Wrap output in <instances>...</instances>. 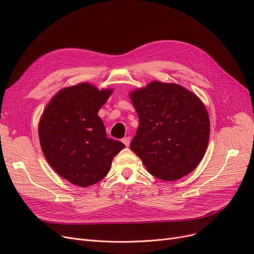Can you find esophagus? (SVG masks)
Wrapping results in <instances>:
<instances>
[{"mask_svg": "<svg viewBox=\"0 0 254 254\" xmlns=\"http://www.w3.org/2000/svg\"><path fill=\"white\" fill-rule=\"evenodd\" d=\"M123 142H124V144H125L126 146H128L129 143H130V137H126V138H124V139H123Z\"/></svg>", "mask_w": 254, "mask_h": 254, "instance_id": "1", "label": "esophagus"}]
</instances>
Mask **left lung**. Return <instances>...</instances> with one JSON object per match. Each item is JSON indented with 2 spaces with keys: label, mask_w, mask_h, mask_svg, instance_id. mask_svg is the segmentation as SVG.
<instances>
[{
  "label": "left lung",
  "mask_w": 254,
  "mask_h": 254,
  "mask_svg": "<svg viewBox=\"0 0 254 254\" xmlns=\"http://www.w3.org/2000/svg\"><path fill=\"white\" fill-rule=\"evenodd\" d=\"M129 97L140 122L130 149L156 178L174 181L190 174L209 142L210 120L202 101L179 84L158 81Z\"/></svg>",
  "instance_id": "1"
}]
</instances>
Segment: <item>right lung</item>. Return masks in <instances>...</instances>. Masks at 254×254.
<instances>
[{
	"label": "right lung",
	"instance_id": "add662e5",
	"mask_svg": "<svg viewBox=\"0 0 254 254\" xmlns=\"http://www.w3.org/2000/svg\"><path fill=\"white\" fill-rule=\"evenodd\" d=\"M112 89L80 83L60 90L46 106L39 139L48 164L69 182L86 188L102 180L123 142L107 138L98 112Z\"/></svg>",
	"mask_w": 254,
	"mask_h": 254
}]
</instances>
